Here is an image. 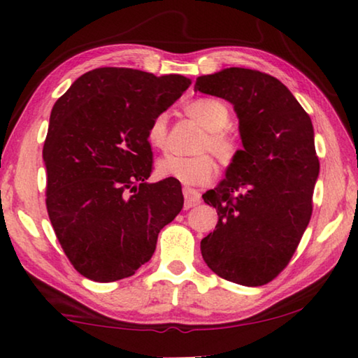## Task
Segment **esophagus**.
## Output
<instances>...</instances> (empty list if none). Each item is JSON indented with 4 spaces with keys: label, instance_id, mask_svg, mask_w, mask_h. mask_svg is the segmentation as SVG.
Returning a JSON list of instances; mask_svg holds the SVG:
<instances>
[{
    "label": "esophagus",
    "instance_id": "obj_1",
    "mask_svg": "<svg viewBox=\"0 0 358 358\" xmlns=\"http://www.w3.org/2000/svg\"><path fill=\"white\" fill-rule=\"evenodd\" d=\"M183 196H185V208L186 210L196 207V205L201 203V194H199L196 189H191V187H185Z\"/></svg>",
    "mask_w": 358,
    "mask_h": 358
}]
</instances>
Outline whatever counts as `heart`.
<instances>
[{
  "instance_id": "obj_1",
  "label": "heart",
  "mask_w": 358,
  "mask_h": 358,
  "mask_svg": "<svg viewBox=\"0 0 358 358\" xmlns=\"http://www.w3.org/2000/svg\"><path fill=\"white\" fill-rule=\"evenodd\" d=\"M189 118L197 121L205 129L197 145L194 156H166L157 161L156 173L161 178H172L185 186H202L211 181L216 175V162L210 150L222 166L234 164L240 153V143L226 129L230 123V110L222 101L215 98H199L185 107ZM147 141L150 147L166 150L167 147V115L161 113L151 120L147 129Z\"/></svg>"
}]
</instances>
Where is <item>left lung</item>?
Returning a JSON list of instances; mask_svg holds the SVG:
<instances>
[{"label": "left lung", "mask_w": 358, "mask_h": 358, "mask_svg": "<svg viewBox=\"0 0 358 358\" xmlns=\"http://www.w3.org/2000/svg\"><path fill=\"white\" fill-rule=\"evenodd\" d=\"M194 90L234 106L243 143L226 178L202 196L217 211L202 257L224 280L264 286L286 268L311 220L319 175L311 118L260 71L227 68L197 77Z\"/></svg>", "instance_id": "obj_1"}]
</instances>
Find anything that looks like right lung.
I'll return each instance as SVG.
<instances>
[{
  "instance_id": "add662e5",
  "label": "right lung",
  "mask_w": 358,
  "mask_h": 358,
  "mask_svg": "<svg viewBox=\"0 0 358 358\" xmlns=\"http://www.w3.org/2000/svg\"><path fill=\"white\" fill-rule=\"evenodd\" d=\"M189 85L178 74L99 68L78 77L53 106L42 150L47 211L64 254L88 280L134 275L183 208L177 180L147 183L153 166L147 129Z\"/></svg>"
}]
</instances>
